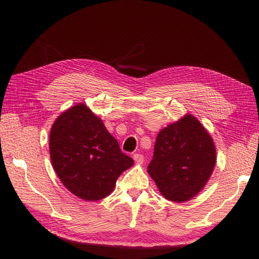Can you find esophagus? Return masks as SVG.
Returning a JSON list of instances; mask_svg holds the SVG:
<instances>
[{"label": "esophagus", "instance_id": "esophagus-1", "mask_svg": "<svg viewBox=\"0 0 259 259\" xmlns=\"http://www.w3.org/2000/svg\"><path fill=\"white\" fill-rule=\"evenodd\" d=\"M134 159H135V162H136V164H143L144 163V156L142 154H135L134 155Z\"/></svg>", "mask_w": 259, "mask_h": 259}]
</instances>
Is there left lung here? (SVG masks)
Wrapping results in <instances>:
<instances>
[{"mask_svg":"<svg viewBox=\"0 0 259 259\" xmlns=\"http://www.w3.org/2000/svg\"><path fill=\"white\" fill-rule=\"evenodd\" d=\"M215 163L209 133L197 117L186 114L159 131L147 172L164 198L183 203L203 190Z\"/></svg>","mask_w":259,"mask_h":259,"instance_id":"left-lung-1","label":"left lung"}]
</instances>
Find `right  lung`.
<instances>
[{
  "label": "right lung",
  "instance_id": "right-lung-1",
  "mask_svg": "<svg viewBox=\"0 0 259 259\" xmlns=\"http://www.w3.org/2000/svg\"><path fill=\"white\" fill-rule=\"evenodd\" d=\"M50 155L63 186L88 201L109 196L121 173L134 165V159L121 152L103 121L83 103L56 117L50 133Z\"/></svg>",
  "mask_w": 259,
  "mask_h": 259
}]
</instances>
